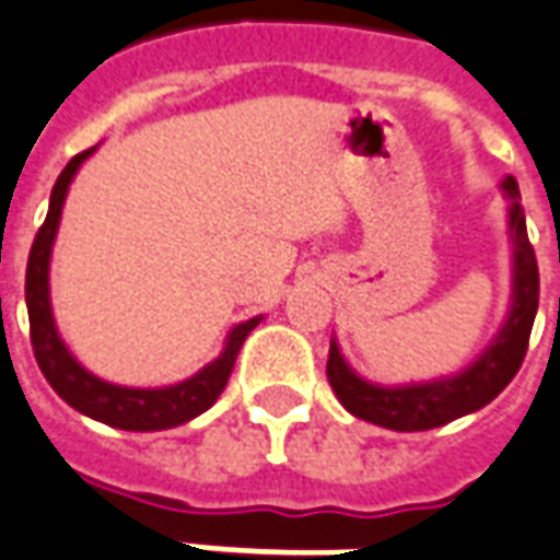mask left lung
I'll use <instances>...</instances> for the list:
<instances>
[{
  "mask_svg": "<svg viewBox=\"0 0 560 560\" xmlns=\"http://www.w3.org/2000/svg\"><path fill=\"white\" fill-rule=\"evenodd\" d=\"M502 190L511 199L508 205V229L514 243V284H511V311L505 326L490 340V347L481 352L472 364L458 375L434 378L422 384H402V387H384L361 378L340 355L337 340L328 347L326 375L331 390L340 405L358 420L375 422L382 429L394 432H425L446 422L458 420L464 413H472L493 402L508 382L517 375L528 349V335L535 326L537 293H540V276H537V258L526 234V211L520 205V187L508 176Z\"/></svg>",
  "mask_w": 560,
  "mask_h": 560,
  "instance_id": "left-lung-1",
  "label": "left lung"
}]
</instances>
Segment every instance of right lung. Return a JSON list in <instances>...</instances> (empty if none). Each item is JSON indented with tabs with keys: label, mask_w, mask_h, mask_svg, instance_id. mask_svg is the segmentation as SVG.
I'll list each match as a JSON object with an SVG mask.
<instances>
[{
	"label": "right lung",
	"mask_w": 560,
	"mask_h": 560,
	"mask_svg": "<svg viewBox=\"0 0 560 560\" xmlns=\"http://www.w3.org/2000/svg\"><path fill=\"white\" fill-rule=\"evenodd\" d=\"M93 149L81 152L63 166V173L52 187V196H49V213L34 237L32 252H28L25 305H28V326H32V349L46 382L52 384L55 394L67 405H72L75 411L91 420L105 422V425H114V429H126V432H161V429H173V425L194 420L217 402V396L223 394L229 384L243 340L261 323V317H252L241 326H234L225 337L220 358H213L199 373L185 382L170 384V387H119V384L102 382L100 375L88 373L72 358V352L58 335V326H55L52 302H49V258H52V243L58 234V223H61V208L70 182L79 173V166L93 155Z\"/></svg>",
	"instance_id": "1"
}]
</instances>
